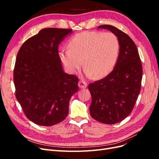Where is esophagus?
<instances>
[{
    "label": "esophagus",
    "mask_w": 159,
    "mask_h": 159,
    "mask_svg": "<svg viewBox=\"0 0 159 159\" xmlns=\"http://www.w3.org/2000/svg\"><path fill=\"white\" fill-rule=\"evenodd\" d=\"M87 85H88L87 83L85 82L84 81L81 80V81H80L79 82H78V86H79V88H81V89L86 88V87H87Z\"/></svg>",
    "instance_id": "obj_1"
}]
</instances>
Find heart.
<instances>
[{
    "label": "heart",
    "mask_w": 159,
    "mask_h": 159,
    "mask_svg": "<svg viewBox=\"0 0 159 159\" xmlns=\"http://www.w3.org/2000/svg\"><path fill=\"white\" fill-rule=\"evenodd\" d=\"M68 48L59 50V57L70 73L82 65L87 76L102 78L113 70L118 59L120 44L111 32L85 31L77 34L68 42Z\"/></svg>",
    "instance_id": "b5f03b06"
}]
</instances>
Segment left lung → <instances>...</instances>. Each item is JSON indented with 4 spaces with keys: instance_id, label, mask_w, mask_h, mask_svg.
<instances>
[{
    "instance_id": "left-lung-1",
    "label": "left lung",
    "mask_w": 159,
    "mask_h": 159,
    "mask_svg": "<svg viewBox=\"0 0 159 159\" xmlns=\"http://www.w3.org/2000/svg\"><path fill=\"white\" fill-rule=\"evenodd\" d=\"M118 38L120 48L113 71L105 78L89 85L91 116L111 125L125 119L135 105L141 91L143 68L137 46L125 33L111 25H101Z\"/></svg>"
}]
</instances>
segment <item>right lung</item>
Here are the masks:
<instances>
[{
	"label": "right lung",
	"instance_id": "add662e5",
	"mask_svg": "<svg viewBox=\"0 0 159 159\" xmlns=\"http://www.w3.org/2000/svg\"><path fill=\"white\" fill-rule=\"evenodd\" d=\"M71 29L48 28L28 39L14 70L16 98L31 121L52 126L68 116L70 99L78 91V78L64 72L58 46Z\"/></svg>",
	"mask_w": 159,
	"mask_h": 159
}]
</instances>
